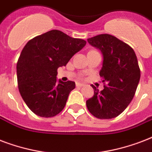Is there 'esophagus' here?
Masks as SVG:
<instances>
[{
    "label": "esophagus",
    "mask_w": 152,
    "mask_h": 152,
    "mask_svg": "<svg viewBox=\"0 0 152 152\" xmlns=\"http://www.w3.org/2000/svg\"><path fill=\"white\" fill-rule=\"evenodd\" d=\"M76 86L82 87V86H84V84H83V83H79V82H77V83H76Z\"/></svg>",
    "instance_id": "34e87169"
}]
</instances>
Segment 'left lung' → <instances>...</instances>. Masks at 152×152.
<instances>
[{
  "instance_id": "left-lung-1",
  "label": "left lung",
  "mask_w": 152,
  "mask_h": 152,
  "mask_svg": "<svg viewBox=\"0 0 152 152\" xmlns=\"http://www.w3.org/2000/svg\"><path fill=\"white\" fill-rule=\"evenodd\" d=\"M101 50L103 65L100 76L104 89L99 91L92 85L94 95L86 101L89 113L98 119L119 116L130 104L140 78L136 53L123 41L109 34H102L87 39Z\"/></svg>"
}]
</instances>
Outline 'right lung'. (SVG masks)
<instances>
[{
    "label": "right lung",
    "mask_w": 152,
    "mask_h": 152,
    "mask_svg": "<svg viewBox=\"0 0 152 152\" xmlns=\"http://www.w3.org/2000/svg\"><path fill=\"white\" fill-rule=\"evenodd\" d=\"M86 44L58 30H51L28 41L16 64L20 95L37 116L52 117L62 111L75 88L72 81L56 82L58 68L65 66Z\"/></svg>",
    "instance_id": "right-lung-1"
}]
</instances>
